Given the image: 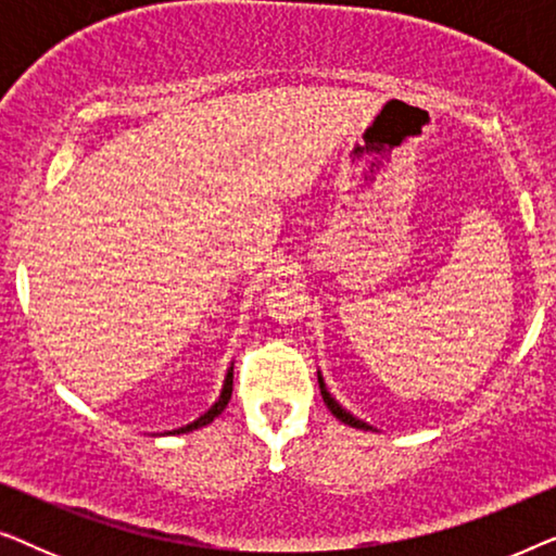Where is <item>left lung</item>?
I'll list each match as a JSON object with an SVG mask.
<instances>
[{"mask_svg": "<svg viewBox=\"0 0 556 556\" xmlns=\"http://www.w3.org/2000/svg\"><path fill=\"white\" fill-rule=\"evenodd\" d=\"M318 387H321V397H324V402H326V407L331 409L333 413V417H337V420H341L344 425H349V428H359V430H375L371 428L369 422H364V420H359V417H354L352 413H349V409H344L339 405L337 400H333V394L326 390V382H324V377H321V371H318Z\"/></svg>", "mask_w": 556, "mask_h": 556, "instance_id": "8db88e82", "label": "left lung"}]
</instances>
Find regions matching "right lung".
I'll return each instance as SVG.
<instances>
[{
	"label": "right lung",
	"instance_id": "1",
	"mask_svg": "<svg viewBox=\"0 0 556 556\" xmlns=\"http://www.w3.org/2000/svg\"><path fill=\"white\" fill-rule=\"evenodd\" d=\"M230 397H232V367L227 369V375H225V382H223V390H219V397H217L215 405H212V407H210L207 413H204V415L197 417L194 422L185 425V428H177V430H166V435H179V432H192V430H197V428H204V425H210L212 420H215L217 415H223V409L227 407V402H230Z\"/></svg>",
	"mask_w": 556,
	"mask_h": 556
}]
</instances>
